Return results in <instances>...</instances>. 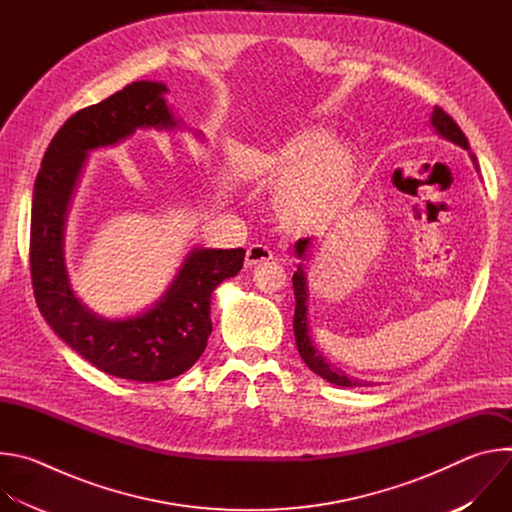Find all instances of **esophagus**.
Segmentation results:
<instances>
[{
  "label": "esophagus",
  "instance_id": "obj_1",
  "mask_svg": "<svg viewBox=\"0 0 512 512\" xmlns=\"http://www.w3.org/2000/svg\"><path fill=\"white\" fill-rule=\"evenodd\" d=\"M273 259V253L267 245H261V243H255L247 249V255H245V265L247 267H253V265H259L263 261H269Z\"/></svg>",
  "mask_w": 512,
  "mask_h": 512
}]
</instances>
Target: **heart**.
<instances>
[{"instance_id":"1","label":"heart","mask_w":512,"mask_h":512,"mask_svg":"<svg viewBox=\"0 0 512 512\" xmlns=\"http://www.w3.org/2000/svg\"><path fill=\"white\" fill-rule=\"evenodd\" d=\"M358 166L344 145H332L324 131L289 139L265 164V178L279 184L277 212L291 231H316L348 208Z\"/></svg>"}]
</instances>
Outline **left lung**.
<instances>
[{
	"label": "left lung",
	"mask_w": 512,
	"mask_h": 512,
	"mask_svg": "<svg viewBox=\"0 0 512 512\" xmlns=\"http://www.w3.org/2000/svg\"><path fill=\"white\" fill-rule=\"evenodd\" d=\"M431 125L435 127V131L440 133L442 137H446L448 141L460 145L464 150H470L468 139L462 133V129L458 127V123L442 109V107H433L431 113ZM472 162L476 164V156H472ZM310 247V239H300L296 243V255L300 259H306V251ZM294 294H296V314H294V334H296V344H298V352L302 356V360L308 364V367L320 375L322 379H326L328 383H334L338 387H360L358 381L348 379L342 371L330 367L326 362V358L316 350L312 338H310V330H308V281H306V271L304 265H298V271L294 273Z\"/></svg>",
	"instance_id": "left-lung-1"
}]
</instances>
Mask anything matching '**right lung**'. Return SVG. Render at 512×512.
Returning <instances> with one entry per match:
<instances>
[{
	"mask_svg": "<svg viewBox=\"0 0 512 512\" xmlns=\"http://www.w3.org/2000/svg\"><path fill=\"white\" fill-rule=\"evenodd\" d=\"M166 91L162 83L137 81L72 115L48 145L32 198L30 273L44 320L93 367L137 383L174 379L200 358L212 332V291L235 277L245 259V249H192L154 308L123 320L93 314L70 287L64 225L87 154L135 129H174Z\"/></svg>",
	"mask_w": 512,
	"mask_h": 512,
	"instance_id": "obj_1",
	"label": "right lung"
}]
</instances>
